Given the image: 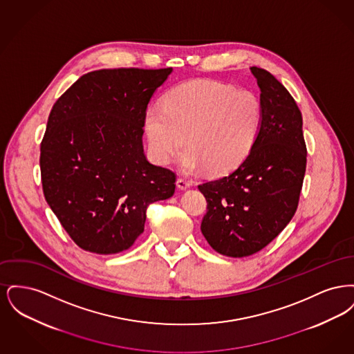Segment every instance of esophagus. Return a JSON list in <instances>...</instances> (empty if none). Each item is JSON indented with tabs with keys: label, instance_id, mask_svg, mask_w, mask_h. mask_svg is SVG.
Returning a JSON list of instances; mask_svg holds the SVG:
<instances>
[{
	"label": "esophagus",
	"instance_id": "esophagus-1",
	"mask_svg": "<svg viewBox=\"0 0 354 354\" xmlns=\"http://www.w3.org/2000/svg\"><path fill=\"white\" fill-rule=\"evenodd\" d=\"M176 185H178V188H179V189H182V191H185V189H188V188L191 187V183H189L188 180H185V179H182V178H179V179L176 180Z\"/></svg>",
	"mask_w": 354,
	"mask_h": 354
}]
</instances>
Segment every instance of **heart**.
<instances>
[{"instance_id": "obj_1", "label": "heart", "mask_w": 354, "mask_h": 354, "mask_svg": "<svg viewBox=\"0 0 354 354\" xmlns=\"http://www.w3.org/2000/svg\"><path fill=\"white\" fill-rule=\"evenodd\" d=\"M263 106L250 90L208 80L174 86L163 106L145 113V133L153 160L166 166L185 146V172L207 169L223 175L237 169L253 150L261 130Z\"/></svg>"}]
</instances>
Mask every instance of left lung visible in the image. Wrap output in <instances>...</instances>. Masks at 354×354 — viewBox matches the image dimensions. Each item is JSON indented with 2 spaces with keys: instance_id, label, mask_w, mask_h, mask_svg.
I'll return each instance as SVG.
<instances>
[{
  "instance_id": "left-lung-1",
  "label": "left lung",
  "mask_w": 354,
  "mask_h": 354,
  "mask_svg": "<svg viewBox=\"0 0 354 354\" xmlns=\"http://www.w3.org/2000/svg\"><path fill=\"white\" fill-rule=\"evenodd\" d=\"M263 123L250 156L230 175L199 185L207 201L202 234L228 257L259 252L293 218L306 167L303 117L289 91L264 68H251Z\"/></svg>"
}]
</instances>
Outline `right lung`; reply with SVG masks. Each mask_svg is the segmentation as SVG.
<instances>
[{"mask_svg":"<svg viewBox=\"0 0 354 354\" xmlns=\"http://www.w3.org/2000/svg\"><path fill=\"white\" fill-rule=\"evenodd\" d=\"M171 73L95 70L51 109L39 158L44 194L84 251L129 250L145 231L147 207L175 192V174L151 165L142 140L147 104Z\"/></svg>","mask_w":354,"mask_h":354,"instance_id":"right-lung-1","label":"right lung"}]
</instances>
